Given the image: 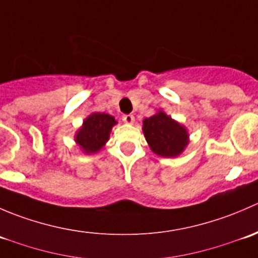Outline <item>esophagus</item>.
Returning a JSON list of instances; mask_svg holds the SVG:
<instances>
[{"instance_id": "obj_1", "label": "esophagus", "mask_w": 258, "mask_h": 258, "mask_svg": "<svg viewBox=\"0 0 258 258\" xmlns=\"http://www.w3.org/2000/svg\"><path fill=\"white\" fill-rule=\"evenodd\" d=\"M122 121L126 122V123H134L135 116L134 114H123V116H122Z\"/></svg>"}]
</instances>
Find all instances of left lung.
I'll use <instances>...</instances> for the list:
<instances>
[{
	"mask_svg": "<svg viewBox=\"0 0 258 258\" xmlns=\"http://www.w3.org/2000/svg\"><path fill=\"white\" fill-rule=\"evenodd\" d=\"M144 134L151 150L162 157H175L188 144L186 128L163 112L144 119Z\"/></svg>",
	"mask_w": 258,
	"mask_h": 258,
	"instance_id": "left-lung-1",
	"label": "left lung"
}]
</instances>
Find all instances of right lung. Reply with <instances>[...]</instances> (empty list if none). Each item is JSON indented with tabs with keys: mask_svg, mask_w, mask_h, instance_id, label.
<instances>
[{
	"mask_svg": "<svg viewBox=\"0 0 258 258\" xmlns=\"http://www.w3.org/2000/svg\"><path fill=\"white\" fill-rule=\"evenodd\" d=\"M113 124L116 121L110 114L92 113L83 121L82 128L76 135V142L86 153L97 152L108 141Z\"/></svg>",
	"mask_w": 258,
	"mask_h": 258,
	"instance_id": "right-lung-1",
	"label": "right lung"
}]
</instances>
